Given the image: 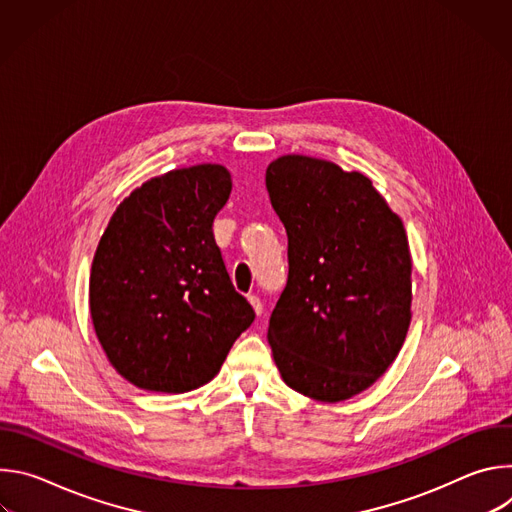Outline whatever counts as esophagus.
<instances>
[{
	"instance_id": "obj_1",
	"label": "esophagus",
	"mask_w": 512,
	"mask_h": 512,
	"mask_svg": "<svg viewBox=\"0 0 512 512\" xmlns=\"http://www.w3.org/2000/svg\"><path fill=\"white\" fill-rule=\"evenodd\" d=\"M247 300H249L251 308L255 310V314H257V316H261V314H263V304H261V300H259L257 296H249Z\"/></svg>"
}]
</instances>
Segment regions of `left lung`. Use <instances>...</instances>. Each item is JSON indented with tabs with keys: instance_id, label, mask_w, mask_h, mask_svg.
Here are the masks:
<instances>
[{
	"instance_id": "8db88e82",
	"label": "left lung",
	"mask_w": 512,
	"mask_h": 512,
	"mask_svg": "<svg viewBox=\"0 0 512 512\" xmlns=\"http://www.w3.org/2000/svg\"><path fill=\"white\" fill-rule=\"evenodd\" d=\"M289 275L267 340L281 379L322 401L367 391L411 324V253L399 214L360 172L287 154L265 172Z\"/></svg>"
}]
</instances>
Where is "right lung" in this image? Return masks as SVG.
Listing matches in <instances>:
<instances>
[{"label":"right lung","mask_w":512,"mask_h":512,"mask_svg":"<svg viewBox=\"0 0 512 512\" xmlns=\"http://www.w3.org/2000/svg\"><path fill=\"white\" fill-rule=\"evenodd\" d=\"M231 188L221 164L156 176L117 206L99 241L89 279L95 334L139 389L202 387L255 320L212 235Z\"/></svg>","instance_id":"add662e5"}]
</instances>
